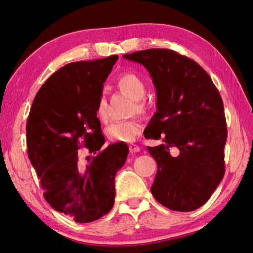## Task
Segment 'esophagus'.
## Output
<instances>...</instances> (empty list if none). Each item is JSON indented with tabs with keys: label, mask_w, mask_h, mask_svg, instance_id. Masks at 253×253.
<instances>
[{
	"label": "esophagus",
	"mask_w": 253,
	"mask_h": 253,
	"mask_svg": "<svg viewBox=\"0 0 253 253\" xmlns=\"http://www.w3.org/2000/svg\"><path fill=\"white\" fill-rule=\"evenodd\" d=\"M129 151H130V153H138L140 151V147L137 146V145H135V144H130Z\"/></svg>",
	"instance_id": "34e87169"
}]
</instances>
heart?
<instances>
[{"label":"heart","instance_id":"b5f03b06","mask_svg":"<svg viewBox=\"0 0 253 253\" xmlns=\"http://www.w3.org/2000/svg\"><path fill=\"white\" fill-rule=\"evenodd\" d=\"M116 85L123 93L134 100V113H146V105L142 100L146 95V84L138 75L134 72H124L117 78ZM96 115L99 119L106 117V101L102 98L97 104ZM140 130V124L135 119H130L110 124L106 128V136L113 143H130L139 135Z\"/></svg>","mask_w":253,"mask_h":253}]
</instances>
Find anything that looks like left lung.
Segmentation results:
<instances>
[{
  "label": "left lung",
  "mask_w": 253,
  "mask_h": 253,
  "mask_svg": "<svg viewBox=\"0 0 253 253\" xmlns=\"http://www.w3.org/2000/svg\"><path fill=\"white\" fill-rule=\"evenodd\" d=\"M148 70L156 88L157 111L145 138L163 144L147 147L157 163L151 188L162 205L191 212L207 202L224 176L228 138L223 101L212 79L194 60L168 49L124 54ZM177 147L179 156L170 155Z\"/></svg>",
  "instance_id": "left-lung-1"
}]
</instances>
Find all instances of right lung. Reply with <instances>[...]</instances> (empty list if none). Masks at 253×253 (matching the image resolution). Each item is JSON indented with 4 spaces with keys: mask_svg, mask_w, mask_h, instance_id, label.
I'll return each mask as SVG.
<instances>
[{
    "mask_svg": "<svg viewBox=\"0 0 253 253\" xmlns=\"http://www.w3.org/2000/svg\"><path fill=\"white\" fill-rule=\"evenodd\" d=\"M117 55L60 68L38 91L27 122L28 156L58 212L78 223L100 219L115 201V175L125 163L126 144L101 149L105 137L96 115L102 87ZM97 153L88 165L78 149Z\"/></svg>",
    "mask_w": 253,
    "mask_h": 253,
    "instance_id": "1",
    "label": "right lung"
}]
</instances>
